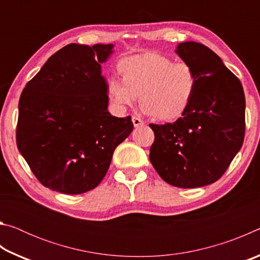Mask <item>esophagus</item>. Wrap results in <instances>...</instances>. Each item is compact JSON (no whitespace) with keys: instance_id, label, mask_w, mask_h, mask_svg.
<instances>
[{"instance_id":"obj_1","label":"esophagus","mask_w":260,"mask_h":260,"mask_svg":"<svg viewBox=\"0 0 260 260\" xmlns=\"http://www.w3.org/2000/svg\"><path fill=\"white\" fill-rule=\"evenodd\" d=\"M132 121H133L134 127H140L144 125V121L142 119H140L139 117H133L132 118Z\"/></svg>"}]
</instances>
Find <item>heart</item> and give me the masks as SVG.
I'll return each mask as SVG.
<instances>
[{
  "instance_id": "heart-1",
  "label": "heart",
  "mask_w": 260,
  "mask_h": 260,
  "mask_svg": "<svg viewBox=\"0 0 260 260\" xmlns=\"http://www.w3.org/2000/svg\"><path fill=\"white\" fill-rule=\"evenodd\" d=\"M121 80L111 78L109 94L118 107L134 104L157 120L173 121L190 107L197 88V77L190 64L174 61L159 52L126 57L118 63Z\"/></svg>"
}]
</instances>
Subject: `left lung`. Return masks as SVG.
<instances>
[{"mask_svg": "<svg viewBox=\"0 0 260 260\" xmlns=\"http://www.w3.org/2000/svg\"><path fill=\"white\" fill-rule=\"evenodd\" d=\"M177 54L196 73V93L173 124L149 125L155 133L149 158L165 182L203 187L222 177L243 144L244 91L239 78L202 43H180Z\"/></svg>", "mask_w": 260, "mask_h": 260, "instance_id": "obj_1", "label": "left lung"}]
</instances>
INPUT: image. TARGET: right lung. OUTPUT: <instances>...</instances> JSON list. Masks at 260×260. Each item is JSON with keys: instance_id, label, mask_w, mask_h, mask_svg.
I'll return each mask as SVG.
<instances>
[{"instance_id": "right-lung-1", "label": "right lung", "mask_w": 260, "mask_h": 260, "mask_svg": "<svg viewBox=\"0 0 260 260\" xmlns=\"http://www.w3.org/2000/svg\"><path fill=\"white\" fill-rule=\"evenodd\" d=\"M113 45L65 46L26 83L18 104L16 141L43 186L77 195L98 187L114 149L133 131L131 116L108 111L101 63Z\"/></svg>"}]
</instances>
